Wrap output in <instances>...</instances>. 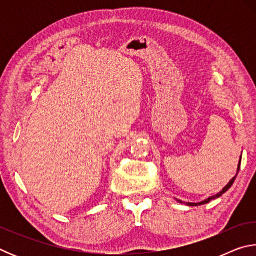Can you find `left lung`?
<instances>
[{"instance_id":"1","label":"left lung","mask_w":256,"mask_h":256,"mask_svg":"<svg viewBox=\"0 0 256 256\" xmlns=\"http://www.w3.org/2000/svg\"><path fill=\"white\" fill-rule=\"evenodd\" d=\"M240 159H242V156H240ZM240 164H238V167H237V172L240 170ZM237 176V175H236ZM236 176L235 177H232V178L229 180V183L224 186V188L220 190L219 193H216V196H211V198H206V200H204V201H202V202H200V203H190V202H186V204L188 206H201V204H204V203H208V202H210L211 200H214V198H219L220 196H222V194L226 192V190L230 188V186L232 185V183H234V180H235V178H236ZM180 201V200H178ZM180 202H182V201H180Z\"/></svg>"}]
</instances>
